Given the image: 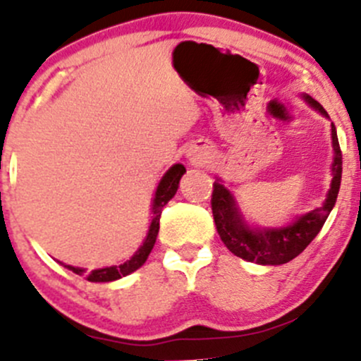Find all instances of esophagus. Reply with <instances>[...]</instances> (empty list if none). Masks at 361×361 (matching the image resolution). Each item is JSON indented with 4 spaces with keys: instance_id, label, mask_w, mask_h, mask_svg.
Returning <instances> with one entry per match:
<instances>
[{
    "instance_id": "obj_1",
    "label": "esophagus",
    "mask_w": 361,
    "mask_h": 361,
    "mask_svg": "<svg viewBox=\"0 0 361 361\" xmlns=\"http://www.w3.org/2000/svg\"><path fill=\"white\" fill-rule=\"evenodd\" d=\"M190 160L195 164V166H199V164L206 162V155H204V154H194L190 157Z\"/></svg>"
}]
</instances>
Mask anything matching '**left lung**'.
<instances>
[{"instance_id":"left-lung-1","label":"left lung","mask_w":361,"mask_h":361,"mask_svg":"<svg viewBox=\"0 0 361 361\" xmlns=\"http://www.w3.org/2000/svg\"><path fill=\"white\" fill-rule=\"evenodd\" d=\"M305 99L318 108L323 115L326 111L319 103H316L312 97L305 96ZM332 145L336 157L332 164V187H330L329 197L322 207L309 211L302 214L300 218L295 220V224L283 228H274V231H260V228H250L243 221V216L239 214L235 207L234 197L231 192L220 183L214 181L213 192H211V209H213L214 224L216 231L220 234L221 241L227 246L235 257L243 260L255 262L262 265H281L286 262L293 260L295 257L302 253L309 246V243L318 235L322 227L325 225L330 211L336 206L338 188H341V176H342V152L338 147L336 126L332 123Z\"/></svg>"}]
</instances>
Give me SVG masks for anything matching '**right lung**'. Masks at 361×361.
Segmentation results:
<instances>
[{"instance_id": "add662e5", "label": "right lung", "mask_w": 361, "mask_h": 361, "mask_svg": "<svg viewBox=\"0 0 361 361\" xmlns=\"http://www.w3.org/2000/svg\"><path fill=\"white\" fill-rule=\"evenodd\" d=\"M183 173H185V167L181 166V164H176V166L171 167V169L164 174L162 180H160L157 192H155V199H154V220H152L150 231H148V235L147 239H145L143 246L136 251V255H134L130 260L123 262L122 265H113V267H104V269H97V271L87 272L85 274L87 281H92V283L115 281V279L123 278V276L134 272L136 269H140L145 262H147L148 255H150V251L155 245V239H157L162 207L174 197V194H176L178 190V183H180V178L183 176ZM66 267L69 271L75 272V274H83V269L73 267V265H66Z\"/></svg>"}]
</instances>
